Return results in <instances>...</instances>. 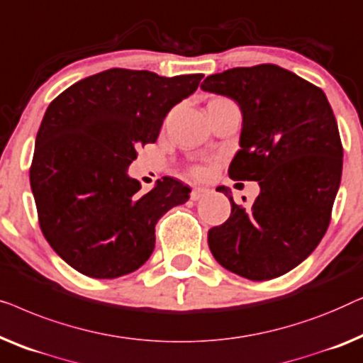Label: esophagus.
I'll list each match as a JSON object with an SVG mask.
<instances>
[{
    "instance_id": "1",
    "label": "esophagus",
    "mask_w": 363,
    "mask_h": 363,
    "mask_svg": "<svg viewBox=\"0 0 363 363\" xmlns=\"http://www.w3.org/2000/svg\"><path fill=\"white\" fill-rule=\"evenodd\" d=\"M207 192H208L207 189H203V187H194L192 192H191V199H192V201H199V199H202Z\"/></svg>"
}]
</instances>
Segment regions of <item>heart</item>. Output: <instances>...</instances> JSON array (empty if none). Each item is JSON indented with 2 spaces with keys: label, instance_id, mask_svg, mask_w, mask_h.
Instances as JSON below:
<instances>
[{
  "label": "heart",
  "instance_id": "obj_1",
  "mask_svg": "<svg viewBox=\"0 0 363 363\" xmlns=\"http://www.w3.org/2000/svg\"><path fill=\"white\" fill-rule=\"evenodd\" d=\"M216 100H217V99H216ZM191 172H192L194 176H197V177H199V176H202V174H203V167H201V166H194L192 169H191Z\"/></svg>",
  "mask_w": 363,
  "mask_h": 363
}]
</instances>
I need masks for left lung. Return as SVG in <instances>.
<instances>
[{
    "label": "left lung",
    "mask_w": 363,
    "mask_h": 363,
    "mask_svg": "<svg viewBox=\"0 0 363 363\" xmlns=\"http://www.w3.org/2000/svg\"><path fill=\"white\" fill-rule=\"evenodd\" d=\"M242 110L235 181H258L252 207L230 199L225 223L208 230V248L228 272L252 281L281 277L304 262L330 222L342 176V143L334 111L319 86L274 64L235 67L203 80Z\"/></svg>",
    "instance_id": "1"
}]
</instances>
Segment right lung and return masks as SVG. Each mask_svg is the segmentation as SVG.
Returning a JSON list of instances; mask_svg holds the SVG:
<instances>
[{"instance_id":"obj_1","label":"right lung","mask_w":363,"mask_h":363,"mask_svg":"<svg viewBox=\"0 0 363 363\" xmlns=\"http://www.w3.org/2000/svg\"><path fill=\"white\" fill-rule=\"evenodd\" d=\"M202 77L110 69L50 101L35 136L30 189L45 240L79 273L99 279L133 273L155 250L157 220L189 201L191 189L172 177L140 192L128 166Z\"/></svg>"}]
</instances>
